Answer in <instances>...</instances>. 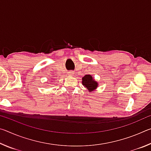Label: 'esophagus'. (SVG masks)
<instances>
[{
    "instance_id": "esophagus-1",
    "label": "esophagus",
    "mask_w": 151,
    "mask_h": 151,
    "mask_svg": "<svg viewBox=\"0 0 151 151\" xmlns=\"http://www.w3.org/2000/svg\"><path fill=\"white\" fill-rule=\"evenodd\" d=\"M74 75V73L73 72V71H69V72L68 73V75L69 76H73Z\"/></svg>"
}]
</instances>
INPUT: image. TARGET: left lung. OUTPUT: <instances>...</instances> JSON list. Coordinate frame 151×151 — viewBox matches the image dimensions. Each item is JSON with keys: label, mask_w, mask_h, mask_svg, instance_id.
Listing matches in <instances>:
<instances>
[{"label": "left lung", "mask_w": 151, "mask_h": 151, "mask_svg": "<svg viewBox=\"0 0 151 151\" xmlns=\"http://www.w3.org/2000/svg\"><path fill=\"white\" fill-rule=\"evenodd\" d=\"M82 80H83L82 81L83 85L87 88L89 92L95 90L98 86V83L94 81V79L91 75H87L83 76Z\"/></svg>", "instance_id": "1"}]
</instances>
